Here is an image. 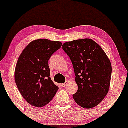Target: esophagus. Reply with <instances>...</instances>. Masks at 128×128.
Segmentation results:
<instances>
[{
	"instance_id": "obj_1",
	"label": "esophagus",
	"mask_w": 128,
	"mask_h": 128,
	"mask_svg": "<svg viewBox=\"0 0 128 128\" xmlns=\"http://www.w3.org/2000/svg\"><path fill=\"white\" fill-rule=\"evenodd\" d=\"M66 84V83H62V84H61V86H62V87H63V88H64V86H65Z\"/></svg>"
}]
</instances>
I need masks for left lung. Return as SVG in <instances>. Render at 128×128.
Instances as JSON below:
<instances>
[{
	"label": "left lung",
	"instance_id": "obj_1",
	"mask_svg": "<svg viewBox=\"0 0 128 128\" xmlns=\"http://www.w3.org/2000/svg\"><path fill=\"white\" fill-rule=\"evenodd\" d=\"M62 49L70 57L78 90L73 98L84 108H93L101 102L110 88L111 64L106 54L90 38L64 43Z\"/></svg>",
	"mask_w": 128,
	"mask_h": 128
}]
</instances>
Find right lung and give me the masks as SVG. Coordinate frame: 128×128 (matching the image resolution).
I'll return each mask as SVG.
<instances>
[{"mask_svg": "<svg viewBox=\"0 0 128 128\" xmlns=\"http://www.w3.org/2000/svg\"><path fill=\"white\" fill-rule=\"evenodd\" d=\"M61 46L60 42L37 39L30 42L18 57L14 73L16 83L22 97L34 106L48 104L58 90L50 77L48 62Z\"/></svg>", "mask_w": 128, "mask_h": 128, "instance_id": "1", "label": "right lung"}]
</instances>
